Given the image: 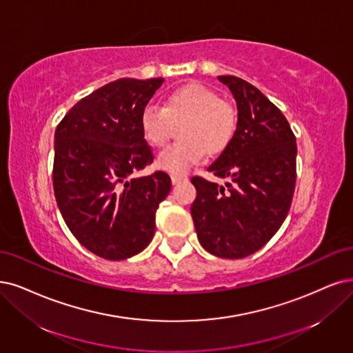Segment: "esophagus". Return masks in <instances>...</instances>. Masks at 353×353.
I'll return each mask as SVG.
<instances>
[{
	"instance_id": "34e87169",
	"label": "esophagus",
	"mask_w": 353,
	"mask_h": 353,
	"mask_svg": "<svg viewBox=\"0 0 353 353\" xmlns=\"http://www.w3.org/2000/svg\"><path fill=\"white\" fill-rule=\"evenodd\" d=\"M183 180H186L185 176H181V174H172V183H173V185H179L180 181H183Z\"/></svg>"
}]
</instances>
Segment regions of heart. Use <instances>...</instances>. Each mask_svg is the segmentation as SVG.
I'll return each mask as SVG.
<instances>
[{
	"instance_id": "1",
	"label": "heart",
	"mask_w": 353,
	"mask_h": 353,
	"mask_svg": "<svg viewBox=\"0 0 353 353\" xmlns=\"http://www.w3.org/2000/svg\"><path fill=\"white\" fill-rule=\"evenodd\" d=\"M181 142L163 150L155 165L163 172L183 174L203 160L206 152H223L237 129V113L218 93L202 84H188L170 93L164 106L150 103L141 112L139 128L148 145L160 148L181 125Z\"/></svg>"
}]
</instances>
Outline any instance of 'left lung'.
<instances>
[{
  "mask_svg": "<svg viewBox=\"0 0 353 353\" xmlns=\"http://www.w3.org/2000/svg\"><path fill=\"white\" fill-rule=\"evenodd\" d=\"M237 101V129L228 147L208 167L218 183L192 177L196 199L190 212L199 243L223 259L256 253L290 212L296 180V142L282 112L259 88L219 75Z\"/></svg>",
  "mask_w": 353,
  "mask_h": 353,
  "instance_id": "obj_1",
  "label": "left lung"
}]
</instances>
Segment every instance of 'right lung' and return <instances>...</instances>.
Segmentation results:
<instances>
[{"label": "right lung", "instance_id": "add662e5", "mask_svg": "<svg viewBox=\"0 0 353 353\" xmlns=\"http://www.w3.org/2000/svg\"><path fill=\"white\" fill-rule=\"evenodd\" d=\"M163 78H119L75 103L55 130L54 192L65 224L87 250L125 260L151 243L172 189L164 172L130 179L154 160L139 128Z\"/></svg>", "mask_w": 353, "mask_h": 353}]
</instances>
